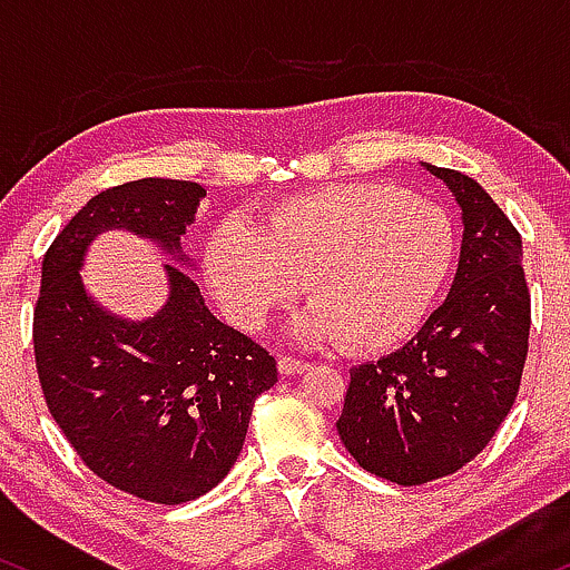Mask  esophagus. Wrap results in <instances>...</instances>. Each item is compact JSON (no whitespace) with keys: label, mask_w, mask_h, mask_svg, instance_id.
Returning <instances> with one entry per match:
<instances>
[{"label":"esophagus","mask_w":570,"mask_h":570,"mask_svg":"<svg viewBox=\"0 0 570 570\" xmlns=\"http://www.w3.org/2000/svg\"><path fill=\"white\" fill-rule=\"evenodd\" d=\"M311 367V364L303 362V358H292V356H281L278 358V372L281 375H303V372Z\"/></svg>","instance_id":"1"}]
</instances>
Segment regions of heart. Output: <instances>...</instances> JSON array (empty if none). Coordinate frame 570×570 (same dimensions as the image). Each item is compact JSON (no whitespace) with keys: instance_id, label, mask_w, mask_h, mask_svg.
I'll return each instance as SVG.
<instances>
[{"instance_id":"heart-1","label":"heart","mask_w":570,"mask_h":570,"mask_svg":"<svg viewBox=\"0 0 570 570\" xmlns=\"http://www.w3.org/2000/svg\"><path fill=\"white\" fill-rule=\"evenodd\" d=\"M453 257V222L434 203L391 185H326L276 203L259 227L219 222L203 263L240 330H263L305 278L297 335L375 353L417 330Z\"/></svg>"}]
</instances>
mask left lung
<instances>
[{
	"label": "left lung",
	"instance_id": "obj_1",
	"mask_svg": "<svg viewBox=\"0 0 570 570\" xmlns=\"http://www.w3.org/2000/svg\"><path fill=\"white\" fill-rule=\"evenodd\" d=\"M461 208L448 299L410 343L351 370L337 434L362 469L423 485L466 466L520 389L531 332L522 238L472 176L423 163Z\"/></svg>",
	"mask_w": 570,
	"mask_h": 570
}]
</instances>
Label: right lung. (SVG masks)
Listing matches in <instances>:
<instances>
[{"label": "right lung", "mask_w": 570, "mask_h": 570, "mask_svg": "<svg viewBox=\"0 0 570 570\" xmlns=\"http://www.w3.org/2000/svg\"><path fill=\"white\" fill-rule=\"evenodd\" d=\"M206 189L139 179L90 198L42 259L35 358L45 402L85 466L153 503H185L227 476L244 448L254 399L278 381L276 358L222 324L181 267V235ZM155 239L169 299L144 323L115 317L83 292V252L101 232Z\"/></svg>", "instance_id": "add662e5"}]
</instances>
